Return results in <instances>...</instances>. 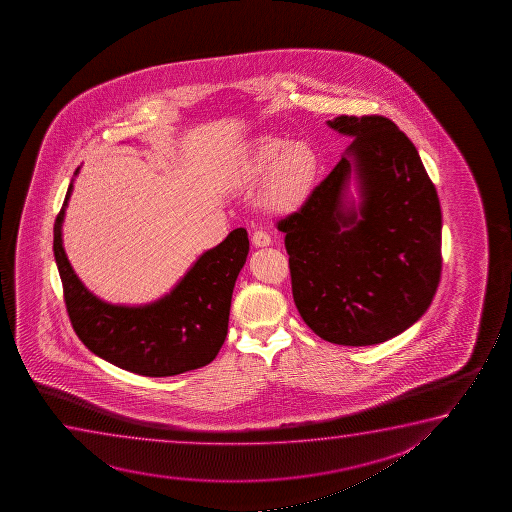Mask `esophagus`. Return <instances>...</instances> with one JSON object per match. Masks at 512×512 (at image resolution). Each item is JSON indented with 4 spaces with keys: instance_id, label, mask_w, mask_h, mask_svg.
<instances>
[{
    "instance_id": "1",
    "label": "esophagus",
    "mask_w": 512,
    "mask_h": 512,
    "mask_svg": "<svg viewBox=\"0 0 512 512\" xmlns=\"http://www.w3.org/2000/svg\"><path fill=\"white\" fill-rule=\"evenodd\" d=\"M252 243L255 248H266V246L271 245V236L266 231L257 229V231L253 232Z\"/></svg>"
}]
</instances>
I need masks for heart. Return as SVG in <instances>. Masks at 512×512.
<instances>
[{"instance_id":"heart-1","label":"heart","mask_w":512,"mask_h":512,"mask_svg":"<svg viewBox=\"0 0 512 512\" xmlns=\"http://www.w3.org/2000/svg\"><path fill=\"white\" fill-rule=\"evenodd\" d=\"M259 169L273 166V182L269 201L278 210H290L308 196L318 171L315 150L304 141L267 138L255 152Z\"/></svg>"}]
</instances>
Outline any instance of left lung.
Here are the masks:
<instances>
[{"mask_svg": "<svg viewBox=\"0 0 512 512\" xmlns=\"http://www.w3.org/2000/svg\"><path fill=\"white\" fill-rule=\"evenodd\" d=\"M327 126L353 141L301 210L278 224L295 306L329 343H385L432 304L441 203L418 150L392 120L341 115Z\"/></svg>", "mask_w": 512, "mask_h": 512, "instance_id": "obj_1", "label": "left lung"}]
</instances>
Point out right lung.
I'll use <instances>...</instances> for the list:
<instances>
[{"instance_id":"obj_1","label":"right lung","mask_w":512,"mask_h":512,"mask_svg":"<svg viewBox=\"0 0 512 512\" xmlns=\"http://www.w3.org/2000/svg\"><path fill=\"white\" fill-rule=\"evenodd\" d=\"M78 173L80 166L54 224V257L80 341L106 362L148 378L176 376L213 362L227 336L232 290L250 250L246 229H234L206 250L161 299L140 306L103 301L85 287L64 252V215Z\"/></svg>"}]
</instances>
